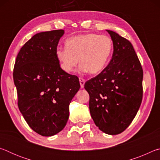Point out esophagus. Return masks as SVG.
<instances>
[{"label":"esophagus","mask_w":160,"mask_h":160,"mask_svg":"<svg viewBox=\"0 0 160 160\" xmlns=\"http://www.w3.org/2000/svg\"><path fill=\"white\" fill-rule=\"evenodd\" d=\"M79 80H80V88H84V85H85V79H83L82 78H79Z\"/></svg>","instance_id":"34e87169"}]
</instances>
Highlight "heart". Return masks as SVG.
Wrapping results in <instances>:
<instances>
[{
	"mask_svg": "<svg viewBox=\"0 0 160 160\" xmlns=\"http://www.w3.org/2000/svg\"><path fill=\"white\" fill-rule=\"evenodd\" d=\"M65 45L66 48L56 49V56L61 68L66 73H71L78 62L81 64V72H89L92 75L99 73L106 66L113 48L109 37L93 33L69 38Z\"/></svg>",
	"mask_w": 160,
	"mask_h": 160,
	"instance_id": "b5f03b06",
	"label": "heart"
}]
</instances>
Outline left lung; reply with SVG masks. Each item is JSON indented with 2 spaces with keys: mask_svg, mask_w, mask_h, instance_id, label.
Wrapping results in <instances>:
<instances>
[{
  "mask_svg": "<svg viewBox=\"0 0 160 160\" xmlns=\"http://www.w3.org/2000/svg\"><path fill=\"white\" fill-rule=\"evenodd\" d=\"M113 42L112 60L105 68L87 81L92 118L100 131L117 135L128 128L142 99L143 72L133 47L115 32L107 30Z\"/></svg>",
  "mask_w": 160,
  "mask_h": 160,
  "instance_id": "obj_1",
  "label": "left lung"
}]
</instances>
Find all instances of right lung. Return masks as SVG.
<instances>
[{
    "label": "right lung",
    "instance_id": "add662e5",
    "mask_svg": "<svg viewBox=\"0 0 160 160\" xmlns=\"http://www.w3.org/2000/svg\"><path fill=\"white\" fill-rule=\"evenodd\" d=\"M64 30L34 35L21 48L13 70L18 107L26 122L42 136L61 131L69 105L80 88L77 76L61 68L56 51Z\"/></svg>",
    "mask_w": 160,
    "mask_h": 160
}]
</instances>
